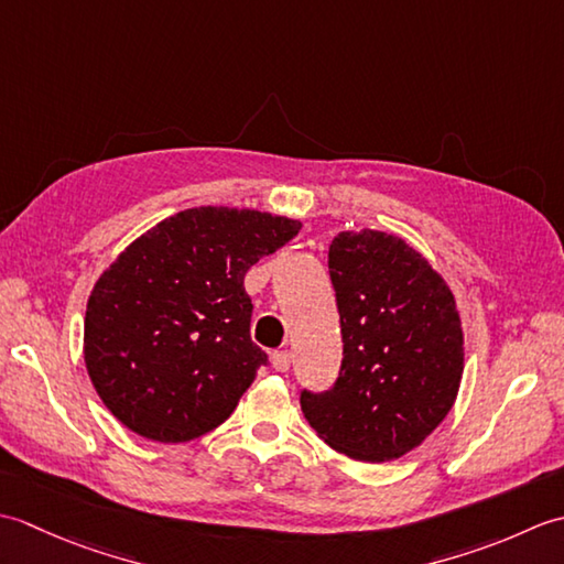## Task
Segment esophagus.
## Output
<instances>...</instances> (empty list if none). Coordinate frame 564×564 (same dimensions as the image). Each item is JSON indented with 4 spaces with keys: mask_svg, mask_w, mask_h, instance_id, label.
I'll use <instances>...</instances> for the list:
<instances>
[{
    "mask_svg": "<svg viewBox=\"0 0 564 564\" xmlns=\"http://www.w3.org/2000/svg\"><path fill=\"white\" fill-rule=\"evenodd\" d=\"M291 351L289 349H281V351H273L271 354V364H273V368L275 370H281V373H283V370H289L291 368Z\"/></svg>",
    "mask_w": 564,
    "mask_h": 564,
    "instance_id": "34e87169",
    "label": "esophagus"
}]
</instances>
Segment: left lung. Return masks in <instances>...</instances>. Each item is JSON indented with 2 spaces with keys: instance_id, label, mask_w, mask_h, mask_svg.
I'll list each match as a JSON object with an SVG mask.
<instances>
[{
  "instance_id": "left-lung-1",
  "label": "left lung",
  "mask_w": 564,
  "mask_h": 564,
  "mask_svg": "<svg viewBox=\"0 0 564 564\" xmlns=\"http://www.w3.org/2000/svg\"><path fill=\"white\" fill-rule=\"evenodd\" d=\"M344 358L325 392H301L319 438L354 460L416 448L451 412L463 329L446 281L400 237L339 232L329 245Z\"/></svg>"
}]
</instances>
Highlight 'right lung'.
Segmentation results:
<instances>
[{
	"mask_svg": "<svg viewBox=\"0 0 564 564\" xmlns=\"http://www.w3.org/2000/svg\"><path fill=\"white\" fill-rule=\"evenodd\" d=\"M297 232L301 223L271 213L188 208L104 271L84 317V361L118 422L184 443L235 412L269 364L249 337L245 273Z\"/></svg>",
	"mask_w": 564,
	"mask_h": 564,
	"instance_id": "1",
	"label": "right lung"
}]
</instances>
